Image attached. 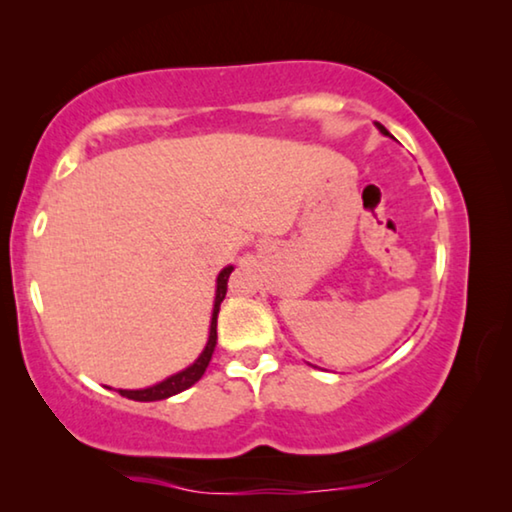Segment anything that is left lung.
Returning <instances> with one entry per match:
<instances>
[{"label":"left lung","mask_w":512,"mask_h":512,"mask_svg":"<svg viewBox=\"0 0 512 512\" xmlns=\"http://www.w3.org/2000/svg\"><path fill=\"white\" fill-rule=\"evenodd\" d=\"M380 130H382V132H387V130H384V128H382V125H380Z\"/></svg>","instance_id":"1"}]
</instances>
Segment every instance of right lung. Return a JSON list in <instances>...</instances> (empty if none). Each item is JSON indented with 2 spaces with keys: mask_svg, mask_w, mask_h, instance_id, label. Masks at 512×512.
<instances>
[{
  "mask_svg": "<svg viewBox=\"0 0 512 512\" xmlns=\"http://www.w3.org/2000/svg\"><path fill=\"white\" fill-rule=\"evenodd\" d=\"M230 272H233V265L223 268L219 279H216V298H214L212 326H209V340H207L205 352L198 356V361H195L193 366H188L186 370H181V373L167 377V380H163L160 384H153V387H149V389H137V391L118 389V394L125 398H132V401H163V398H170L174 394H179V391L193 387V384L198 382L202 375H205L209 361H212L214 347H216V317H219V307L223 303V298H226Z\"/></svg>",
  "mask_w": 512,
  "mask_h": 512,
  "instance_id": "add662e5",
  "label": "right lung"
}]
</instances>
